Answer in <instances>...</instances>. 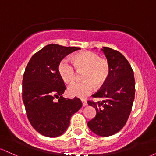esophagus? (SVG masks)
I'll return each instance as SVG.
<instances>
[{
    "instance_id": "34e87169",
    "label": "esophagus",
    "mask_w": 156,
    "mask_h": 156,
    "mask_svg": "<svg viewBox=\"0 0 156 156\" xmlns=\"http://www.w3.org/2000/svg\"><path fill=\"white\" fill-rule=\"evenodd\" d=\"M81 102H82V105H83V106H86V105H87V103L85 100H81Z\"/></svg>"
}]
</instances>
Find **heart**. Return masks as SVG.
Here are the masks:
<instances>
[{
  "mask_svg": "<svg viewBox=\"0 0 156 156\" xmlns=\"http://www.w3.org/2000/svg\"><path fill=\"white\" fill-rule=\"evenodd\" d=\"M72 65L67 60H62L58 66V73L61 79L65 83H70L75 80L76 72H80V82H74L68 87L69 95L84 98L90 94L97 87L103 86L110 74V64L108 60L100 57L92 51H82L71 57ZM75 69H74V68Z\"/></svg>",
  "mask_w": 156,
  "mask_h": 156,
  "instance_id": "b5f03b06",
  "label": "heart"
}]
</instances>
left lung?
<instances>
[{
    "instance_id": "8db88e82",
    "label": "left lung",
    "mask_w": 156,
    "mask_h": 156,
    "mask_svg": "<svg viewBox=\"0 0 156 156\" xmlns=\"http://www.w3.org/2000/svg\"><path fill=\"white\" fill-rule=\"evenodd\" d=\"M110 64V74L106 82L93 98L103 101H88L96 110V116L88 122L93 133L101 136H109L119 132L128 121L135 98V79L128 61L119 51L103 47Z\"/></svg>"
}]
</instances>
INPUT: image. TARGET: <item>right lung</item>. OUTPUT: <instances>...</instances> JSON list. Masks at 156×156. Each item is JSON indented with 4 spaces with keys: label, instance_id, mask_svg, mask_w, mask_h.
<instances>
[{
    "label": "right lung",
    "instance_id": "right-lung-1",
    "mask_svg": "<svg viewBox=\"0 0 156 156\" xmlns=\"http://www.w3.org/2000/svg\"><path fill=\"white\" fill-rule=\"evenodd\" d=\"M80 49L48 44L33 55L25 69L23 101L27 117L33 128L44 136L63 134L73 114L81 108L79 98L71 100L62 97L66 87L58 73L61 61Z\"/></svg>",
    "mask_w": 156,
    "mask_h": 156
}]
</instances>
